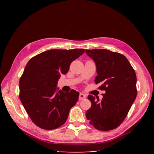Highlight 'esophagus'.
I'll return each instance as SVG.
<instances>
[{"mask_svg":"<svg viewBox=\"0 0 154 154\" xmlns=\"http://www.w3.org/2000/svg\"><path fill=\"white\" fill-rule=\"evenodd\" d=\"M86 95L85 94H83L82 93H80V95H79V100H82L83 99L86 98Z\"/></svg>","mask_w":154,"mask_h":154,"instance_id":"1","label":"esophagus"}]
</instances>
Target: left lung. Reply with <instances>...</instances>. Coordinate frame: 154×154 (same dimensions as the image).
Wrapping results in <instances>:
<instances>
[{
    "label": "left lung",
    "mask_w": 154,
    "mask_h": 154,
    "mask_svg": "<svg viewBox=\"0 0 154 154\" xmlns=\"http://www.w3.org/2000/svg\"><path fill=\"white\" fill-rule=\"evenodd\" d=\"M85 53L96 63V83H100L99 89L106 92L101 100L88 96L92 105L86 118L97 130L115 129L125 120L136 100V72L127 58L119 53L106 49H86Z\"/></svg>",
    "instance_id": "obj_1"
}]
</instances>
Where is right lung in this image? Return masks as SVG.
I'll return each mask as SVG.
<instances>
[{
  "label": "right lung",
  "instance_id": "1",
  "mask_svg": "<svg viewBox=\"0 0 154 154\" xmlns=\"http://www.w3.org/2000/svg\"><path fill=\"white\" fill-rule=\"evenodd\" d=\"M85 49H51L29 60L19 81V97L30 119L37 127L54 130L61 127L78 100L79 92H57L61 74H66L72 61Z\"/></svg>",
  "mask_w": 154,
  "mask_h": 154
}]
</instances>
